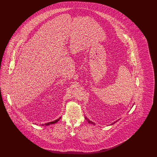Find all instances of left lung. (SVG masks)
Instances as JSON below:
<instances>
[{
    "label": "left lung",
    "mask_w": 157,
    "mask_h": 157,
    "mask_svg": "<svg viewBox=\"0 0 157 157\" xmlns=\"http://www.w3.org/2000/svg\"><path fill=\"white\" fill-rule=\"evenodd\" d=\"M85 119H86V120H87V121H88V122H89V123H90V124H94V122H92V121H90V120H88V118H86H86H85ZM117 121H116V122H117ZM114 122V123H115V122ZM113 124H111V125H113Z\"/></svg>",
    "instance_id": "left-lung-1"
}]
</instances>
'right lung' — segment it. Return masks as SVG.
Instances as JSON below:
<instances>
[{
    "mask_svg": "<svg viewBox=\"0 0 157 157\" xmlns=\"http://www.w3.org/2000/svg\"><path fill=\"white\" fill-rule=\"evenodd\" d=\"M60 118H59V119H58V120H56L55 121H52V122H48V123H46V124H43V125H51V124H55V123H56L59 120H60Z\"/></svg>",
    "mask_w": 157,
    "mask_h": 157,
    "instance_id": "1",
    "label": "right lung"
}]
</instances>
